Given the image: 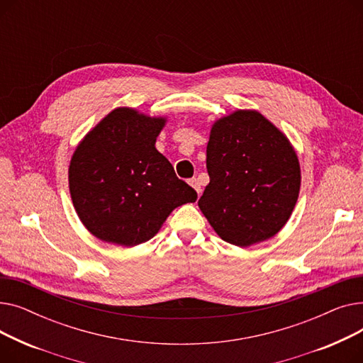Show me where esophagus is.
<instances>
[{
	"label": "esophagus",
	"instance_id": "obj_1",
	"mask_svg": "<svg viewBox=\"0 0 363 363\" xmlns=\"http://www.w3.org/2000/svg\"><path fill=\"white\" fill-rule=\"evenodd\" d=\"M188 184L191 185L196 191H197V194H199V197H200V194H201V185H200V182H199V179H196V178H193V179H189L188 181Z\"/></svg>",
	"mask_w": 363,
	"mask_h": 363
}]
</instances>
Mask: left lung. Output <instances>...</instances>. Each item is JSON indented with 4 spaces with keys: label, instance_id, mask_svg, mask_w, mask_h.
Returning <instances> with one entry per match:
<instances>
[{
    "label": "left lung",
    "instance_id": "1",
    "mask_svg": "<svg viewBox=\"0 0 363 363\" xmlns=\"http://www.w3.org/2000/svg\"><path fill=\"white\" fill-rule=\"evenodd\" d=\"M206 152L211 182L199 207L215 233L238 247L277 235L293 213L301 182L287 135L257 110H235L212 125Z\"/></svg>",
    "mask_w": 363,
    "mask_h": 363
}]
</instances>
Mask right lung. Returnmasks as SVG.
I'll return each instance as SVG.
<instances>
[{
  "instance_id": "obj_1",
  "label": "right lung",
  "mask_w": 363,
  "mask_h": 363,
  "mask_svg": "<svg viewBox=\"0 0 363 363\" xmlns=\"http://www.w3.org/2000/svg\"><path fill=\"white\" fill-rule=\"evenodd\" d=\"M166 118L118 107L76 147L69 191L86 230L99 240L133 247L155 237L178 206L194 203V188L179 179L157 151Z\"/></svg>"
}]
</instances>
